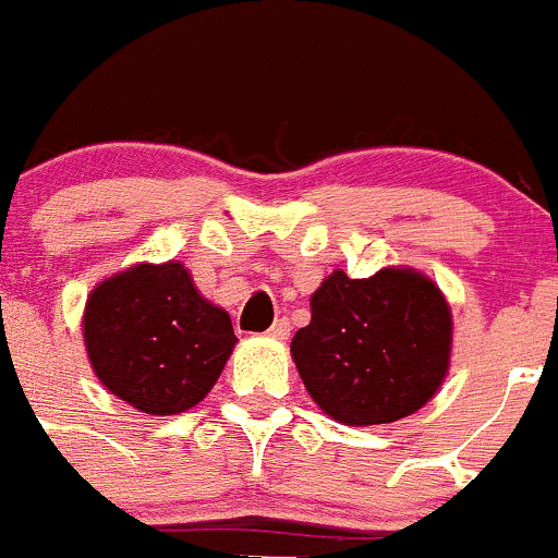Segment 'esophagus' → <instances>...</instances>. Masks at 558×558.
<instances>
[{"mask_svg":"<svg viewBox=\"0 0 558 558\" xmlns=\"http://www.w3.org/2000/svg\"><path fill=\"white\" fill-rule=\"evenodd\" d=\"M269 337H272V340H289V335H291V324H289V318H278L275 320L272 326H269V331H267Z\"/></svg>","mask_w":558,"mask_h":558,"instance_id":"1","label":"esophagus"}]
</instances>
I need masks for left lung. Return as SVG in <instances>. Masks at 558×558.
<instances>
[{
    "label": "left lung",
    "instance_id": "8db88e82",
    "mask_svg": "<svg viewBox=\"0 0 558 558\" xmlns=\"http://www.w3.org/2000/svg\"><path fill=\"white\" fill-rule=\"evenodd\" d=\"M453 315L429 275L384 267L373 278L326 275L311 324L291 340L300 378L329 418L375 426L408 418L446 380Z\"/></svg>",
    "mask_w": 558,
    "mask_h": 558
}]
</instances>
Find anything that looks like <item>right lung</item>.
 <instances>
[{
    "label": "right lung",
    "mask_w": 558,
    "mask_h": 558,
    "mask_svg": "<svg viewBox=\"0 0 558 558\" xmlns=\"http://www.w3.org/2000/svg\"><path fill=\"white\" fill-rule=\"evenodd\" d=\"M81 326L99 384L148 415L199 404L238 345L229 313L205 300L174 258L132 264L99 280Z\"/></svg>",
    "instance_id": "right-lung-1"
}]
</instances>
